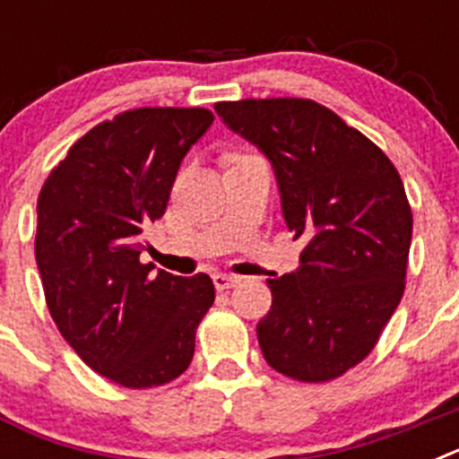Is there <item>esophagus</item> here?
Returning <instances> with one entry per match:
<instances>
[{
	"label": "esophagus",
	"instance_id": "obj_1",
	"mask_svg": "<svg viewBox=\"0 0 459 459\" xmlns=\"http://www.w3.org/2000/svg\"><path fill=\"white\" fill-rule=\"evenodd\" d=\"M213 285L216 290H232V287L238 285V278L237 275H227V273H216L213 275Z\"/></svg>",
	"mask_w": 459,
	"mask_h": 459
}]
</instances>
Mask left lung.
Masks as SVG:
<instances>
[{
    "instance_id": "left-lung-1",
    "label": "left lung",
    "mask_w": 459,
    "mask_h": 459,
    "mask_svg": "<svg viewBox=\"0 0 459 459\" xmlns=\"http://www.w3.org/2000/svg\"><path fill=\"white\" fill-rule=\"evenodd\" d=\"M273 163L301 266L271 278L257 324L266 363L306 384L338 379L375 350L407 285L413 216L391 158L310 99L213 105Z\"/></svg>"
}]
</instances>
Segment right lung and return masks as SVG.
<instances>
[{"label": "right lung", "mask_w": 459, "mask_h": 459, "mask_svg": "<svg viewBox=\"0 0 459 459\" xmlns=\"http://www.w3.org/2000/svg\"><path fill=\"white\" fill-rule=\"evenodd\" d=\"M206 108H137L93 126L39 193L36 264L59 333L105 379L153 388L184 375L216 290L142 264Z\"/></svg>", "instance_id": "1"}]
</instances>
